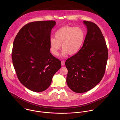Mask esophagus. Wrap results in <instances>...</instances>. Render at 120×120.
<instances>
[{
	"label": "esophagus",
	"instance_id": "1",
	"mask_svg": "<svg viewBox=\"0 0 120 120\" xmlns=\"http://www.w3.org/2000/svg\"><path fill=\"white\" fill-rule=\"evenodd\" d=\"M61 65H62V66H64L65 62L64 61H61Z\"/></svg>",
	"mask_w": 120,
	"mask_h": 120
}]
</instances>
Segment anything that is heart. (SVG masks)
I'll list each match as a JSON object with an SVG mask.
<instances>
[{"label": "heart", "mask_w": 120, "mask_h": 120, "mask_svg": "<svg viewBox=\"0 0 120 120\" xmlns=\"http://www.w3.org/2000/svg\"><path fill=\"white\" fill-rule=\"evenodd\" d=\"M49 41L50 50L52 54L57 56L59 50L62 49V56L65 57L68 53L73 55L78 53L84 43L86 34L79 27L66 25L58 29Z\"/></svg>", "instance_id": "b5f03b06"}]
</instances>
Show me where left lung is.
Listing matches in <instances>:
<instances>
[{"label":"left lung","instance_id":"1","mask_svg":"<svg viewBox=\"0 0 120 120\" xmlns=\"http://www.w3.org/2000/svg\"><path fill=\"white\" fill-rule=\"evenodd\" d=\"M83 22L87 29L83 45L65 62L67 85L76 93L88 91L101 81L108 58V48L99 28L90 21Z\"/></svg>","mask_w":120,"mask_h":120}]
</instances>
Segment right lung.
I'll use <instances>...</instances> for the list:
<instances>
[{
    "label": "right lung",
    "instance_id": "obj_1",
    "mask_svg": "<svg viewBox=\"0 0 120 120\" xmlns=\"http://www.w3.org/2000/svg\"><path fill=\"white\" fill-rule=\"evenodd\" d=\"M54 21L33 22L22 27L13 44L12 60L17 78L25 87L41 92L50 86L61 61L50 52L49 41Z\"/></svg>",
    "mask_w": 120,
    "mask_h": 120
}]
</instances>
